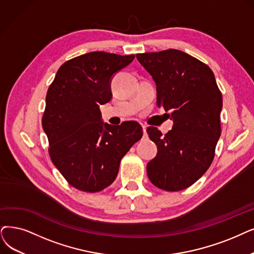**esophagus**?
<instances>
[{
  "instance_id": "obj_1",
  "label": "esophagus",
  "mask_w": 254,
  "mask_h": 254,
  "mask_svg": "<svg viewBox=\"0 0 254 254\" xmlns=\"http://www.w3.org/2000/svg\"><path fill=\"white\" fill-rule=\"evenodd\" d=\"M146 129H147V128H146V126H143V131H144V137H146V138H147V136H148V135H147V131H146Z\"/></svg>"
}]
</instances>
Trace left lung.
Segmentation results:
<instances>
[{"label":"left lung","instance_id":"8db88e82","mask_svg":"<svg viewBox=\"0 0 254 254\" xmlns=\"http://www.w3.org/2000/svg\"><path fill=\"white\" fill-rule=\"evenodd\" d=\"M156 84L158 107L171 111L173 128L162 135L156 127L147 133L157 146L147 174L155 187L177 191L203 175L215 156L221 135L222 94L205 64L182 51L136 54Z\"/></svg>","mask_w":254,"mask_h":254}]
</instances>
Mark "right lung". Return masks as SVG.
<instances>
[{"mask_svg":"<svg viewBox=\"0 0 254 254\" xmlns=\"http://www.w3.org/2000/svg\"><path fill=\"white\" fill-rule=\"evenodd\" d=\"M134 55L90 52L57 70L46 97L42 124L49 154L68 184L96 192L115 181L121 159L143 136L137 122L103 123L100 105L111 100V79Z\"/></svg>","mask_w":254,"mask_h":254,"instance_id":"obj_1","label":"right lung"}]
</instances>
